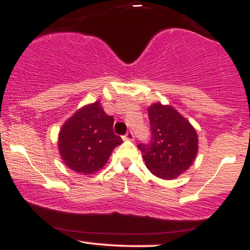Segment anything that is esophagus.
<instances>
[{
	"instance_id": "1",
	"label": "esophagus",
	"mask_w": 250,
	"mask_h": 250,
	"mask_svg": "<svg viewBox=\"0 0 250 250\" xmlns=\"http://www.w3.org/2000/svg\"><path fill=\"white\" fill-rule=\"evenodd\" d=\"M123 140H125V141H133V140H134V134L131 133V131H127V134H125V136H123Z\"/></svg>"
}]
</instances>
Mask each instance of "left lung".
<instances>
[{
	"label": "left lung",
	"instance_id": "left-lung-1",
	"mask_svg": "<svg viewBox=\"0 0 250 250\" xmlns=\"http://www.w3.org/2000/svg\"><path fill=\"white\" fill-rule=\"evenodd\" d=\"M151 137L139 145L146 166L163 180L176 179L188 170L199 150L196 130L171 105L156 102L148 107Z\"/></svg>",
	"mask_w": 250,
	"mask_h": 250
}]
</instances>
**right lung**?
<instances>
[{"instance_id": "obj_1", "label": "right lung", "mask_w": 250, "mask_h": 250, "mask_svg": "<svg viewBox=\"0 0 250 250\" xmlns=\"http://www.w3.org/2000/svg\"><path fill=\"white\" fill-rule=\"evenodd\" d=\"M114 117L103 110L100 101L74 113L59 134V147L63 163L79 174H95L110 157L122 139L114 134Z\"/></svg>"}]
</instances>
